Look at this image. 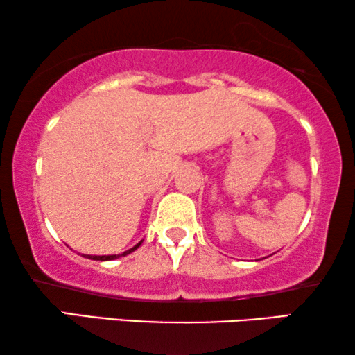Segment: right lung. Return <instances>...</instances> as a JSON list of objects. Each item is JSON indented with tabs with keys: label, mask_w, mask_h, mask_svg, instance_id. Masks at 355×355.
I'll return each mask as SVG.
<instances>
[{
	"label": "right lung",
	"mask_w": 355,
	"mask_h": 355,
	"mask_svg": "<svg viewBox=\"0 0 355 355\" xmlns=\"http://www.w3.org/2000/svg\"><path fill=\"white\" fill-rule=\"evenodd\" d=\"M144 241H140L139 244H135L132 249H129V250H125V252H123V254H118V255H84L85 259H90V260H98V261H108V260H116V259H119V257H125V255H129L130 252H134V250H137L139 247H140V244H142Z\"/></svg>",
	"instance_id": "1"
}]
</instances>
